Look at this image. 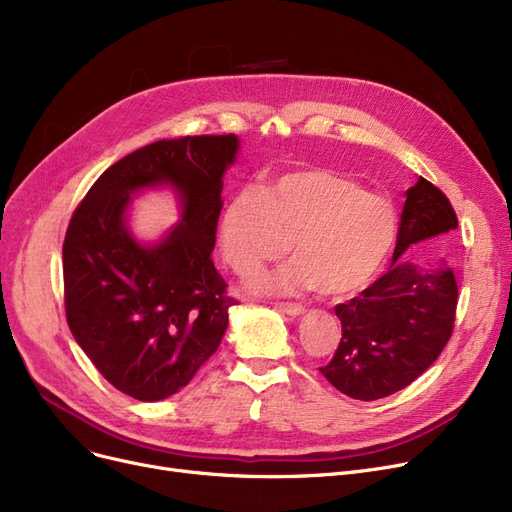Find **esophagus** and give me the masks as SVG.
Listing matches in <instances>:
<instances>
[{
  "mask_svg": "<svg viewBox=\"0 0 512 512\" xmlns=\"http://www.w3.org/2000/svg\"><path fill=\"white\" fill-rule=\"evenodd\" d=\"M275 308L281 310V312H285V314H289V316H300V314H304V306H302V304H296V302H277Z\"/></svg>",
  "mask_w": 512,
  "mask_h": 512,
  "instance_id": "obj_1",
  "label": "esophagus"
}]
</instances>
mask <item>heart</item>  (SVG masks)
<instances>
[{
	"mask_svg": "<svg viewBox=\"0 0 512 512\" xmlns=\"http://www.w3.org/2000/svg\"><path fill=\"white\" fill-rule=\"evenodd\" d=\"M398 233L394 206L327 168L287 173L237 191L221 214V250L237 275H254L287 248L294 262L258 279L269 294L314 287L339 298L375 279Z\"/></svg>",
	"mask_w": 512,
	"mask_h": 512,
	"instance_id": "heart-1",
	"label": "heart"
}]
</instances>
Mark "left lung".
I'll use <instances>...</instances> for the list:
<instances>
[{
	"label": "left lung",
	"instance_id": "obj_1",
	"mask_svg": "<svg viewBox=\"0 0 512 512\" xmlns=\"http://www.w3.org/2000/svg\"><path fill=\"white\" fill-rule=\"evenodd\" d=\"M458 227L442 189L419 177L406 191L398 241L389 271L335 306L342 339L323 377L354 400L392 396L442 354L454 331L458 287L450 269L419 271L402 254L419 241L444 239Z\"/></svg>",
	"mask_w": 512,
	"mask_h": 512
}]
</instances>
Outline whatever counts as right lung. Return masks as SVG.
<instances>
[{
	"instance_id": "right-lung-1",
	"label": "right lung",
	"mask_w": 512,
	"mask_h": 512,
	"mask_svg": "<svg viewBox=\"0 0 512 512\" xmlns=\"http://www.w3.org/2000/svg\"><path fill=\"white\" fill-rule=\"evenodd\" d=\"M237 148L233 133L145 145L104 170L70 218L62 246L68 327L104 379L135 400L177 394L225 335L237 300L212 250ZM160 182L182 193L184 218L164 242L141 247L124 225L128 196Z\"/></svg>"
}]
</instances>
